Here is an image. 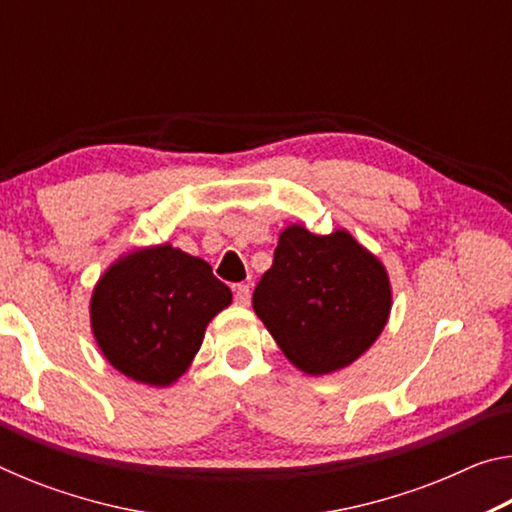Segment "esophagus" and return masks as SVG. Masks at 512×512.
I'll return each instance as SVG.
<instances>
[{
	"instance_id": "1",
	"label": "esophagus",
	"mask_w": 512,
	"mask_h": 512,
	"mask_svg": "<svg viewBox=\"0 0 512 512\" xmlns=\"http://www.w3.org/2000/svg\"><path fill=\"white\" fill-rule=\"evenodd\" d=\"M235 302L239 307L250 305V287H248V284H239V287H235Z\"/></svg>"
}]
</instances>
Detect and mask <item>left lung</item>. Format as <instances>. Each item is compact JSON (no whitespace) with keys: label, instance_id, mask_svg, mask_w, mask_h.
Returning <instances> with one entry per match:
<instances>
[{"label":"left lung","instance_id":"1","mask_svg":"<svg viewBox=\"0 0 512 512\" xmlns=\"http://www.w3.org/2000/svg\"><path fill=\"white\" fill-rule=\"evenodd\" d=\"M391 282L379 259L350 232H280L273 266L253 293V309L293 366L329 375L357 361L391 314Z\"/></svg>","mask_w":512,"mask_h":512}]
</instances>
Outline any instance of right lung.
I'll return each instance as SVG.
<instances>
[{
  "mask_svg": "<svg viewBox=\"0 0 512 512\" xmlns=\"http://www.w3.org/2000/svg\"><path fill=\"white\" fill-rule=\"evenodd\" d=\"M232 302L212 266L171 244L119 257L92 291L97 345L112 366L149 386H169L201 350L205 327Z\"/></svg>",
  "mask_w": 512,
  "mask_h": 512,
  "instance_id": "1",
  "label": "right lung"
}]
</instances>
